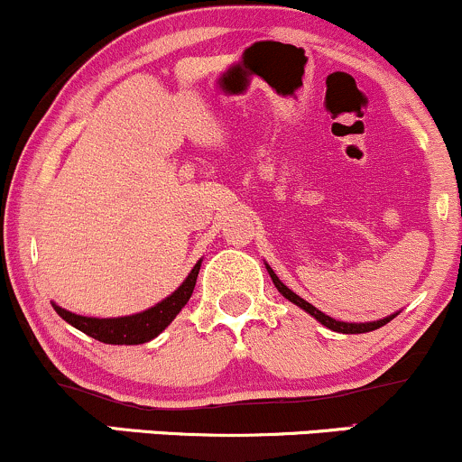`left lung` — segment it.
Wrapping results in <instances>:
<instances>
[{
  "instance_id": "obj_1",
  "label": "left lung",
  "mask_w": 462,
  "mask_h": 462,
  "mask_svg": "<svg viewBox=\"0 0 462 462\" xmlns=\"http://www.w3.org/2000/svg\"><path fill=\"white\" fill-rule=\"evenodd\" d=\"M264 267H267V272H269V275H272V282L275 284V289L280 291V293L284 295L286 300L289 301H293L295 306H300L301 310H306L309 312V315H312L315 317L317 321L321 323V326H326L328 330H332V332H343V334H363V332H371V330H378V328H383L384 323H389L391 319H393V317H397V312H393V315H389V317H384V319H375V321H365V323H349V321H337V319H332V317H328L326 312H321L319 309H315V306L312 304H309V301L306 300H301L300 295H295L293 291L289 289V286H286L282 280L278 278V275H275V272L272 267H269L267 263H264Z\"/></svg>"
}]
</instances>
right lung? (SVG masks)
<instances>
[{"mask_svg": "<svg viewBox=\"0 0 462 462\" xmlns=\"http://www.w3.org/2000/svg\"><path fill=\"white\" fill-rule=\"evenodd\" d=\"M201 267V258L195 263L182 284L173 291L169 298H164L152 309L136 312V315L113 317V319H99V317H84L76 312L60 309V306L51 301L54 310L79 332L88 334V337L97 338V341L108 343V346H141V343L152 341L161 334L178 317V312L187 306V301L193 295L195 282H198V273Z\"/></svg>", "mask_w": 462, "mask_h": 462, "instance_id": "obj_1", "label": "right lung"}]
</instances>
